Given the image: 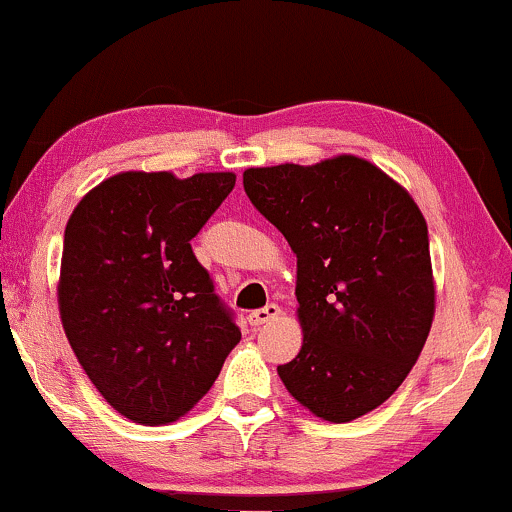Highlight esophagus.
I'll list each match as a JSON object with an SVG mask.
<instances>
[{
	"mask_svg": "<svg viewBox=\"0 0 512 512\" xmlns=\"http://www.w3.org/2000/svg\"><path fill=\"white\" fill-rule=\"evenodd\" d=\"M279 316H282V308H279L277 303H267V306L260 308V311H252L250 316H247V320H250V325L260 328V325H265V323H269V320H274Z\"/></svg>",
	"mask_w": 512,
	"mask_h": 512,
	"instance_id": "esophagus-1",
	"label": "esophagus"
}]
</instances>
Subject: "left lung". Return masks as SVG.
Instances as JSON below:
<instances>
[{"mask_svg":"<svg viewBox=\"0 0 512 512\" xmlns=\"http://www.w3.org/2000/svg\"><path fill=\"white\" fill-rule=\"evenodd\" d=\"M243 187L296 255L303 342L279 379L320 420L362 418L403 384L435 318L423 213L357 155L250 167Z\"/></svg>","mask_w":512,"mask_h":512,"instance_id":"obj_1","label":"left lung"}]
</instances>
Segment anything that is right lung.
<instances>
[{"label": "right lung", "instance_id": "obj_1", "mask_svg": "<svg viewBox=\"0 0 512 512\" xmlns=\"http://www.w3.org/2000/svg\"><path fill=\"white\" fill-rule=\"evenodd\" d=\"M233 187V172H119L67 221L60 320L89 381L133 423L192 411L240 342L189 243Z\"/></svg>", "mask_w": 512, "mask_h": 512}]
</instances>
